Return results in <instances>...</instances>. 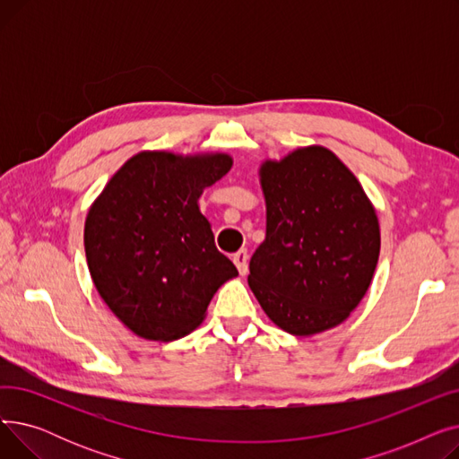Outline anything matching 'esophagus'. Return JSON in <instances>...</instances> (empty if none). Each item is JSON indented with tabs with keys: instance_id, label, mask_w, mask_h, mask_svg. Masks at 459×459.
<instances>
[{
	"instance_id": "1",
	"label": "esophagus",
	"mask_w": 459,
	"mask_h": 459,
	"mask_svg": "<svg viewBox=\"0 0 459 459\" xmlns=\"http://www.w3.org/2000/svg\"><path fill=\"white\" fill-rule=\"evenodd\" d=\"M232 262L236 264V268H238V272H239V275H247V272H249V266H247V262H249V253L246 251V249H239L234 256H232Z\"/></svg>"
}]
</instances>
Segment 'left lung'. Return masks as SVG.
Returning <instances> with one entry per match:
<instances>
[{
    "label": "left lung",
    "mask_w": 459,
    "mask_h": 459,
    "mask_svg": "<svg viewBox=\"0 0 459 459\" xmlns=\"http://www.w3.org/2000/svg\"><path fill=\"white\" fill-rule=\"evenodd\" d=\"M266 239L247 282L282 331L310 336L342 324L365 298L379 258L376 210L350 169L312 144L260 165Z\"/></svg>",
    "instance_id": "1"
}]
</instances>
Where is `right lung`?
Segmentation results:
<instances>
[{"mask_svg":"<svg viewBox=\"0 0 459 459\" xmlns=\"http://www.w3.org/2000/svg\"><path fill=\"white\" fill-rule=\"evenodd\" d=\"M230 167L223 152L144 151L118 169L89 208L83 244L92 282L141 339L189 334L220 286L238 275L217 251L197 203Z\"/></svg>","mask_w":459,"mask_h":459,"instance_id":"add662e5","label":"right lung"}]
</instances>
